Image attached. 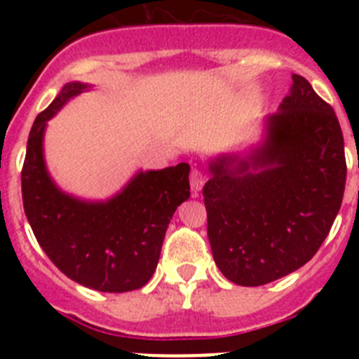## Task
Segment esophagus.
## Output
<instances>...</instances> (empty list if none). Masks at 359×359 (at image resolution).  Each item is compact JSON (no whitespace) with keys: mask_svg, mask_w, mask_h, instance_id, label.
<instances>
[{"mask_svg":"<svg viewBox=\"0 0 359 359\" xmlns=\"http://www.w3.org/2000/svg\"><path fill=\"white\" fill-rule=\"evenodd\" d=\"M203 185H205V176H203L201 169H199L198 165H194L192 170H190V187H192V194L198 196L199 190L203 189Z\"/></svg>","mask_w":359,"mask_h":359,"instance_id":"1","label":"esophagus"}]
</instances>
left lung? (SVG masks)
<instances>
[{
    "mask_svg": "<svg viewBox=\"0 0 359 359\" xmlns=\"http://www.w3.org/2000/svg\"><path fill=\"white\" fill-rule=\"evenodd\" d=\"M208 170L203 198L215 264L233 284L262 286L311 261L334 223L347 177L340 122L293 75L266 118V140L248 156L214 158Z\"/></svg>",
    "mask_w": 359,
    "mask_h": 359,
    "instance_id": "left-lung-1",
    "label": "left lung"
}]
</instances>
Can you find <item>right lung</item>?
Masks as SVG:
<instances>
[{
  "instance_id": "obj_1",
  "label": "right lung",
  "mask_w": 359,
  "mask_h": 359,
  "mask_svg": "<svg viewBox=\"0 0 359 359\" xmlns=\"http://www.w3.org/2000/svg\"><path fill=\"white\" fill-rule=\"evenodd\" d=\"M88 84L68 82L39 113L21 170L23 207L50 261L72 280L104 293L140 290L151 280L165 231L190 196L189 163L138 172L107 201H82L52 182L43 156L46 122Z\"/></svg>"
}]
</instances>
